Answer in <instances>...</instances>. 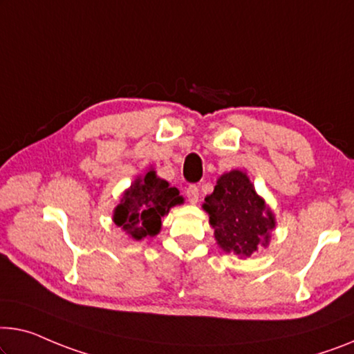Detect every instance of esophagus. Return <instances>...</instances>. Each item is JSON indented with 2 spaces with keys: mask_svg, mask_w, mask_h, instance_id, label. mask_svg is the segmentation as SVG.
<instances>
[{
  "mask_svg": "<svg viewBox=\"0 0 354 354\" xmlns=\"http://www.w3.org/2000/svg\"><path fill=\"white\" fill-rule=\"evenodd\" d=\"M186 194H187L189 202H191L192 205H195V203L198 202V195H200V192H198V187H197V186H189Z\"/></svg>",
  "mask_w": 354,
  "mask_h": 354,
  "instance_id": "1",
  "label": "esophagus"
}]
</instances>
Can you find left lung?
Returning <instances> with one entry per match:
<instances>
[{
	"instance_id": "left-lung-1",
	"label": "left lung",
	"mask_w": 354,
	"mask_h": 354,
	"mask_svg": "<svg viewBox=\"0 0 354 354\" xmlns=\"http://www.w3.org/2000/svg\"><path fill=\"white\" fill-rule=\"evenodd\" d=\"M202 208L209 216L216 243L240 259L267 248L277 227L272 208L241 170L223 173L216 181L213 194L205 197Z\"/></svg>"
}]
</instances>
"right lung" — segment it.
<instances>
[{
    "label": "right lung",
    "instance_id": "obj_1",
    "mask_svg": "<svg viewBox=\"0 0 354 354\" xmlns=\"http://www.w3.org/2000/svg\"><path fill=\"white\" fill-rule=\"evenodd\" d=\"M184 197L176 187L157 176L149 168L143 176H136L125 189L120 202L113 211V221L118 227L133 240L156 236L162 227V218L176 205H183Z\"/></svg>",
    "mask_w": 354,
    "mask_h": 354
}]
</instances>
